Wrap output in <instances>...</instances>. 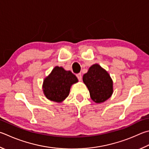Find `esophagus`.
Returning <instances> with one entry per match:
<instances>
[{
	"label": "esophagus",
	"instance_id": "esophagus-1",
	"mask_svg": "<svg viewBox=\"0 0 149 149\" xmlns=\"http://www.w3.org/2000/svg\"><path fill=\"white\" fill-rule=\"evenodd\" d=\"M77 77L78 80L81 81L82 80V75H81V73H79V74H77Z\"/></svg>",
	"mask_w": 149,
	"mask_h": 149
}]
</instances>
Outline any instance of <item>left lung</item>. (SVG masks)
<instances>
[{
  "label": "left lung",
  "instance_id": "obj_1",
  "mask_svg": "<svg viewBox=\"0 0 149 149\" xmlns=\"http://www.w3.org/2000/svg\"><path fill=\"white\" fill-rule=\"evenodd\" d=\"M83 81L87 86L91 99L102 103L109 98L113 94V81L109 74L98 64L90 67L83 75Z\"/></svg>",
  "mask_w": 149,
  "mask_h": 149
}]
</instances>
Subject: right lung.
<instances>
[{"instance_id": "add662e5", "label": "right lung", "mask_w": 149, "mask_h": 149, "mask_svg": "<svg viewBox=\"0 0 149 149\" xmlns=\"http://www.w3.org/2000/svg\"><path fill=\"white\" fill-rule=\"evenodd\" d=\"M77 81V78L72 72L56 66L44 79L43 90L47 98L51 101L61 102L68 96L72 84Z\"/></svg>"}]
</instances>
